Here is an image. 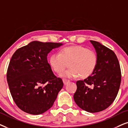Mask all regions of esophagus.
<instances>
[{
    "label": "esophagus",
    "mask_w": 128,
    "mask_h": 128,
    "mask_svg": "<svg viewBox=\"0 0 128 128\" xmlns=\"http://www.w3.org/2000/svg\"><path fill=\"white\" fill-rule=\"evenodd\" d=\"M62 81H63V83L64 84V85H66L67 83H68L70 82V80H67V79H65V78H63Z\"/></svg>",
    "instance_id": "34e87169"
}]
</instances>
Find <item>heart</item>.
<instances>
[{"instance_id":"1","label":"heart","mask_w":128,"mask_h":128,"mask_svg":"<svg viewBox=\"0 0 128 128\" xmlns=\"http://www.w3.org/2000/svg\"><path fill=\"white\" fill-rule=\"evenodd\" d=\"M98 62L96 51L82 45L66 46L49 58L50 66L58 74L64 72L69 63L70 68L61 74L66 78H75L78 76L82 78H87L94 72Z\"/></svg>"}]
</instances>
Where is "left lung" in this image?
Wrapping results in <instances>:
<instances>
[{"label": "left lung", "instance_id": "obj_1", "mask_svg": "<svg viewBox=\"0 0 128 128\" xmlns=\"http://www.w3.org/2000/svg\"><path fill=\"white\" fill-rule=\"evenodd\" d=\"M90 42L96 50L98 65L90 77L76 82L74 100L81 109L96 113L106 109L114 102L120 87L121 70L112 50L98 42Z\"/></svg>", "mask_w": 128, "mask_h": 128}]
</instances>
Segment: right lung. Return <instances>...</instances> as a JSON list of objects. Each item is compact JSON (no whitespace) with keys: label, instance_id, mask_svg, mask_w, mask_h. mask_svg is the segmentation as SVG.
I'll use <instances>...</instances> for the list:
<instances>
[{"label":"right lung","instance_id":"1","mask_svg":"<svg viewBox=\"0 0 128 128\" xmlns=\"http://www.w3.org/2000/svg\"><path fill=\"white\" fill-rule=\"evenodd\" d=\"M62 45L32 41L13 54L6 77L13 99L22 111L40 114L52 106L64 84L52 72L47 56Z\"/></svg>","mask_w":128,"mask_h":128}]
</instances>
